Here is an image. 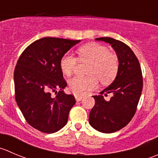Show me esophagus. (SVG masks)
Returning <instances> with one entry per match:
<instances>
[{
  "mask_svg": "<svg viewBox=\"0 0 158 158\" xmlns=\"http://www.w3.org/2000/svg\"><path fill=\"white\" fill-rule=\"evenodd\" d=\"M83 97H84L83 95H76V96H75V98H76V100L77 101V102L82 100V99H83Z\"/></svg>",
  "mask_w": 158,
  "mask_h": 158,
  "instance_id": "34e87169",
  "label": "esophagus"
}]
</instances>
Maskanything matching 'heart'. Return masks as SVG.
I'll return each mask as SVG.
<instances>
[{
    "label": "heart",
    "instance_id": "heart-1",
    "mask_svg": "<svg viewBox=\"0 0 158 158\" xmlns=\"http://www.w3.org/2000/svg\"><path fill=\"white\" fill-rule=\"evenodd\" d=\"M79 60L89 61L86 73L89 76H77L69 80L70 90L75 94H81L86 90L93 89L97 85V79L102 84L110 83L117 74L119 60L116 55L110 52L103 45L89 43L81 46L78 50ZM78 59L73 55L66 53L61 58L59 66L62 73L71 76Z\"/></svg>",
    "mask_w": 158,
    "mask_h": 158
}]
</instances>
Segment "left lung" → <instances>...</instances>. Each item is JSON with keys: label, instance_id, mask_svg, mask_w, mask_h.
Masks as SVG:
<instances>
[{"label": "left lung", "instance_id": "1", "mask_svg": "<svg viewBox=\"0 0 158 158\" xmlns=\"http://www.w3.org/2000/svg\"><path fill=\"white\" fill-rule=\"evenodd\" d=\"M109 43L115 50L119 60V69L113 82L93 96L95 105L89 113V124L96 131L111 134L126 127L135 114L143 89V77L140 63L128 45L114 38H96ZM111 93L109 101L103 95Z\"/></svg>", "mask_w": 158, "mask_h": 158}]
</instances>
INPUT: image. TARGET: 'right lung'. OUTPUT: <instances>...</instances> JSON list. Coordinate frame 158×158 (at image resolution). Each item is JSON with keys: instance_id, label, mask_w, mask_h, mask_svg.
<instances>
[{"instance_id": "1", "label": "right lung", "mask_w": 158, "mask_h": 158, "mask_svg": "<svg viewBox=\"0 0 158 158\" xmlns=\"http://www.w3.org/2000/svg\"><path fill=\"white\" fill-rule=\"evenodd\" d=\"M80 40L45 37L27 47L14 73L15 99L29 125L52 134L67 123L75 97L63 92L67 83L59 66L61 58ZM59 90V92L57 91ZM56 92V97L51 93Z\"/></svg>"}]
</instances>
